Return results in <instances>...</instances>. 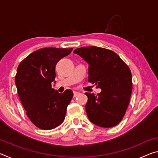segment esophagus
Returning a JSON list of instances; mask_svg holds the SVG:
<instances>
[{
	"instance_id": "1",
	"label": "esophagus",
	"mask_w": 158,
	"mask_h": 158,
	"mask_svg": "<svg viewBox=\"0 0 158 158\" xmlns=\"http://www.w3.org/2000/svg\"><path fill=\"white\" fill-rule=\"evenodd\" d=\"M74 93V95H73V97H74V98L77 97V95L80 94V93H79V92H77V91H74V93Z\"/></svg>"
}]
</instances>
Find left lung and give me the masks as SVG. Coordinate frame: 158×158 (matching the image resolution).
<instances>
[{
	"label": "left lung",
	"instance_id": "left-lung-1",
	"mask_svg": "<svg viewBox=\"0 0 158 158\" xmlns=\"http://www.w3.org/2000/svg\"><path fill=\"white\" fill-rule=\"evenodd\" d=\"M74 53L89 64V81L102 91L95 95L85 93V111L90 121L102 127H114L121 122L132 93L131 71L119 56L97 47L76 49Z\"/></svg>",
	"mask_w": 158,
	"mask_h": 158
}]
</instances>
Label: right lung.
<instances>
[{
  "mask_svg": "<svg viewBox=\"0 0 158 158\" xmlns=\"http://www.w3.org/2000/svg\"><path fill=\"white\" fill-rule=\"evenodd\" d=\"M70 49L42 48L31 53L19 65L15 84L21 104L31 122L42 130L62 123L73 97L72 90L59 93L52 88L56 83V65L69 55Z\"/></svg>",
  "mask_w": 158,
  "mask_h": 158,
  "instance_id": "1",
  "label": "right lung"
}]
</instances>
